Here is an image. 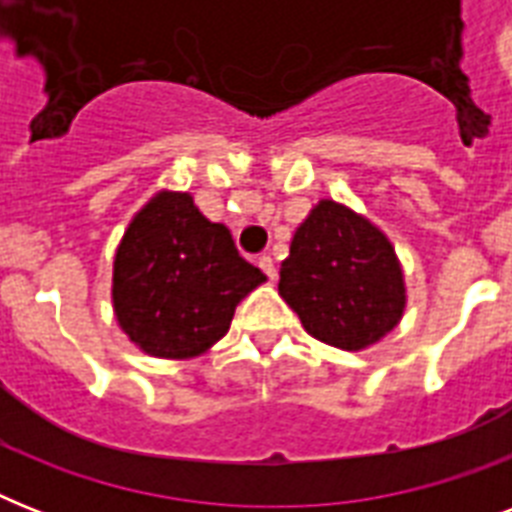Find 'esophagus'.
<instances>
[{
  "instance_id": "esophagus-1",
  "label": "esophagus",
  "mask_w": 512,
  "mask_h": 512,
  "mask_svg": "<svg viewBox=\"0 0 512 512\" xmlns=\"http://www.w3.org/2000/svg\"><path fill=\"white\" fill-rule=\"evenodd\" d=\"M257 265L263 268V273L268 276L271 281H276V263H273L271 255H260L257 257Z\"/></svg>"
}]
</instances>
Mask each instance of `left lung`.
Wrapping results in <instances>:
<instances>
[{
	"label": "left lung",
	"instance_id": "1",
	"mask_svg": "<svg viewBox=\"0 0 512 512\" xmlns=\"http://www.w3.org/2000/svg\"><path fill=\"white\" fill-rule=\"evenodd\" d=\"M279 295L308 335L350 353L388 337L406 311L396 247L380 225L335 199H321L292 236Z\"/></svg>",
	"mask_w": 512,
	"mask_h": 512
}]
</instances>
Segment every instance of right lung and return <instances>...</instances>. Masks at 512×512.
Masks as SVG:
<instances>
[{
	"label": "right lung",
	"instance_id": "add662e5",
	"mask_svg": "<svg viewBox=\"0 0 512 512\" xmlns=\"http://www.w3.org/2000/svg\"><path fill=\"white\" fill-rule=\"evenodd\" d=\"M263 281L223 223H209L188 191L164 188L135 212L116 247L111 303L132 345L185 361L223 340L236 305Z\"/></svg>",
	"mask_w": 512,
	"mask_h": 512
}]
</instances>
